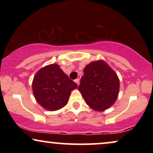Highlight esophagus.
<instances>
[{
    "label": "esophagus",
    "instance_id": "1",
    "mask_svg": "<svg viewBox=\"0 0 153 153\" xmlns=\"http://www.w3.org/2000/svg\"><path fill=\"white\" fill-rule=\"evenodd\" d=\"M74 82L76 83L77 85H79V79H75V80H74Z\"/></svg>",
    "mask_w": 153,
    "mask_h": 153
}]
</instances>
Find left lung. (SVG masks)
Returning <instances> with one entry per match:
<instances>
[{
    "mask_svg": "<svg viewBox=\"0 0 153 153\" xmlns=\"http://www.w3.org/2000/svg\"><path fill=\"white\" fill-rule=\"evenodd\" d=\"M79 91L93 109L103 111L110 108L118 96L120 81L117 74L104 60L85 66Z\"/></svg>",
    "mask_w": 153,
    "mask_h": 153,
    "instance_id": "1",
    "label": "left lung"
}]
</instances>
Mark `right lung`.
I'll return each mask as SVG.
<instances>
[{"instance_id": "obj_1", "label": "right lung", "mask_w": 153, "mask_h": 153, "mask_svg": "<svg viewBox=\"0 0 153 153\" xmlns=\"http://www.w3.org/2000/svg\"><path fill=\"white\" fill-rule=\"evenodd\" d=\"M32 86L38 104L45 109L53 111L68 104L71 91L78 85L65 74L58 65L51 64L35 74Z\"/></svg>"}]
</instances>
